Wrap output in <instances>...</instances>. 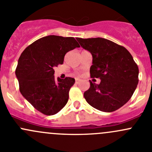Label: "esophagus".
<instances>
[{
  "mask_svg": "<svg viewBox=\"0 0 152 152\" xmlns=\"http://www.w3.org/2000/svg\"><path fill=\"white\" fill-rule=\"evenodd\" d=\"M79 82H80V79H76V84H79Z\"/></svg>",
  "mask_w": 152,
  "mask_h": 152,
  "instance_id": "obj_1",
  "label": "esophagus"
}]
</instances>
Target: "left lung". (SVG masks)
<instances>
[{
    "label": "left lung",
    "instance_id": "8db88e82",
    "mask_svg": "<svg viewBox=\"0 0 152 152\" xmlns=\"http://www.w3.org/2000/svg\"><path fill=\"white\" fill-rule=\"evenodd\" d=\"M93 56L90 69L93 81L84 93L87 103L106 113L115 111L131 99L138 84L139 70L131 53L125 48L104 38H76Z\"/></svg>",
    "mask_w": 152,
    "mask_h": 152
}]
</instances>
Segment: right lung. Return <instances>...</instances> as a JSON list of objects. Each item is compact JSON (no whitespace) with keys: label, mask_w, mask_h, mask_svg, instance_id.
<instances>
[{"label":"right lung","mask_w":152,"mask_h":152,"mask_svg":"<svg viewBox=\"0 0 152 152\" xmlns=\"http://www.w3.org/2000/svg\"><path fill=\"white\" fill-rule=\"evenodd\" d=\"M79 47L74 37L49 35L34 42L21 53L15 70L20 91L42 114H56L67 104L75 79H55L53 67L63 64L66 53Z\"/></svg>","instance_id":"1"}]
</instances>
